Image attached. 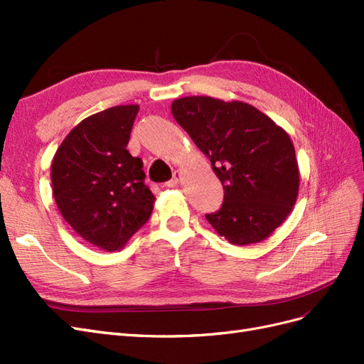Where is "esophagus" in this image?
Instances as JSON below:
<instances>
[{
    "instance_id": "esophagus-1",
    "label": "esophagus",
    "mask_w": 364,
    "mask_h": 364,
    "mask_svg": "<svg viewBox=\"0 0 364 364\" xmlns=\"http://www.w3.org/2000/svg\"><path fill=\"white\" fill-rule=\"evenodd\" d=\"M181 177H183L181 171H175V172H173V177H172V180H171V181H168V183H166V186H168V187H175V186H177V184L181 181Z\"/></svg>"
}]
</instances>
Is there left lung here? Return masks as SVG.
<instances>
[{"instance_id": "obj_1", "label": "left lung", "mask_w": 364, "mask_h": 364, "mask_svg": "<svg viewBox=\"0 0 364 364\" xmlns=\"http://www.w3.org/2000/svg\"><path fill=\"white\" fill-rule=\"evenodd\" d=\"M175 121L212 161L224 203L205 215L232 245L262 242L296 203L299 169L289 134L242 101L186 97L171 105Z\"/></svg>"}]
</instances>
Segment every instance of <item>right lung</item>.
<instances>
[{
    "label": "right lung",
    "instance_id": "1",
    "mask_svg": "<svg viewBox=\"0 0 364 364\" xmlns=\"http://www.w3.org/2000/svg\"><path fill=\"white\" fill-rule=\"evenodd\" d=\"M139 105H116L74 127L55 151L53 195L65 220L93 246L118 251L146 224L156 196L144 161L127 149Z\"/></svg>",
    "mask_w": 364,
    "mask_h": 364
}]
</instances>
